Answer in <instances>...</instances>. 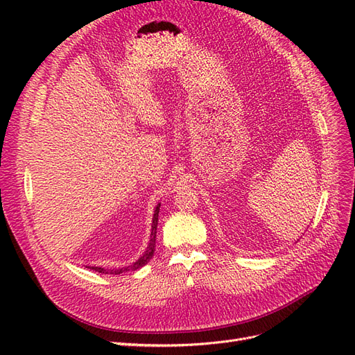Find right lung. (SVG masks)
I'll use <instances>...</instances> for the list:
<instances>
[{
	"label": "right lung",
	"instance_id": "obj_1",
	"mask_svg": "<svg viewBox=\"0 0 355 355\" xmlns=\"http://www.w3.org/2000/svg\"><path fill=\"white\" fill-rule=\"evenodd\" d=\"M158 211H159V204L155 207V213H154V219H153V231H151V240H149V245L145 252V254L141 257V259L136 261L133 265H128L125 268H121V270H112V271H106L103 268H98V266H92V270L98 271V272H108V274H121V272H127V271H136L139 268L146 265L151 257L154 256L155 252V239H157V225H158Z\"/></svg>",
	"mask_w": 355,
	"mask_h": 355
}]
</instances>
